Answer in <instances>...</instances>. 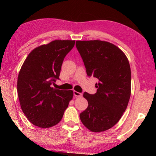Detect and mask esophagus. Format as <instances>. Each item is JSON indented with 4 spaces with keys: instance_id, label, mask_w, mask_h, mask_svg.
Segmentation results:
<instances>
[{
    "instance_id": "obj_1",
    "label": "esophagus",
    "mask_w": 156,
    "mask_h": 156,
    "mask_svg": "<svg viewBox=\"0 0 156 156\" xmlns=\"http://www.w3.org/2000/svg\"><path fill=\"white\" fill-rule=\"evenodd\" d=\"M73 95H74V96L78 97V98H80L83 96V94H82L81 93H79V92L76 91H73Z\"/></svg>"
}]
</instances>
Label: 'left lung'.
I'll return each mask as SVG.
<instances>
[{
    "mask_svg": "<svg viewBox=\"0 0 156 156\" xmlns=\"http://www.w3.org/2000/svg\"><path fill=\"white\" fill-rule=\"evenodd\" d=\"M76 46L89 76L98 78L97 92L83 96L88 107L80 114L92 132L113 127L122 117L131 96V68L126 55L112 43L99 40L77 41Z\"/></svg>",
    "mask_w": 156,
    "mask_h": 156,
    "instance_id": "left-lung-1",
    "label": "left lung"
}]
</instances>
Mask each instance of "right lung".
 Segmentation results:
<instances>
[{
    "label": "right lung",
    "mask_w": 156,
    "mask_h": 156,
    "mask_svg": "<svg viewBox=\"0 0 156 156\" xmlns=\"http://www.w3.org/2000/svg\"><path fill=\"white\" fill-rule=\"evenodd\" d=\"M75 41L56 40L31 51L18 73L17 91L23 112L33 125L49 128L62 118L72 90L52 87L59 76L63 60Z\"/></svg>",
    "instance_id": "right-lung-1"
}]
</instances>
